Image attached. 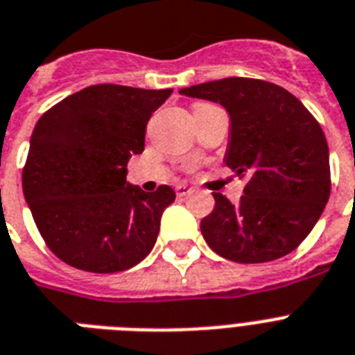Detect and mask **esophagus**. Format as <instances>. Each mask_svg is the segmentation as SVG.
<instances>
[{
    "instance_id": "esophagus-1",
    "label": "esophagus",
    "mask_w": 355,
    "mask_h": 355,
    "mask_svg": "<svg viewBox=\"0 0 355 355\" xmlns=\"http://www.w3.org/2000/svg\"><path fill=\"white\" fill-rule=\"evenodd\" d=\"M175 191H177L178 197H186V195H189V193L193 191V187L189 186H184V184H180V186L175 187Z\"/></svg>"
}]
</instances>
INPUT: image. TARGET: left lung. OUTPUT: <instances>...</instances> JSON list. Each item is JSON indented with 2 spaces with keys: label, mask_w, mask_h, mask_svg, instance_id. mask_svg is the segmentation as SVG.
<instances>
[{
  "label": "left lung",
  "mask_w": 355,
  "mask_h": 355,
  "mask_svg": "<svg viewBox=\"0 0 355 355\" xmlns=\"http://www.w3.org/2000/svg\"><path fill=\"white\" fill-rule=\"evenodd\" d=\"M178 93L226 109L224 162L237 177H248L237 204L213 193L215 207L200 220L209 248L244 264L293 252L330 197V155L321 125L286 89L253 78H224Z\"/></svg>",
  "instance_id": "8db88e82"
}]
</instances>
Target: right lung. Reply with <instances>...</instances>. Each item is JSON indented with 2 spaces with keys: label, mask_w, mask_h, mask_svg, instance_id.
Listing matches in <instances>:
<instances>
[{
  "label": "right lung",
  "mask_w": 355,
  "mask_h": 355,
  "mask_svg": "<svg viewBox=\"0 0 355 355\" xmlns=\"http://www.w3.org/2000/svg\"><path fill=\"white\" fill-rule=\"evenodd\" d=\"M171 89L91 85L40 120L23 169V195L43 241L78 270L114 273L148 257L169 186L146 193L128 182V162L144 151L146 125Z\"/></svg>",
  "instance_id": "obj_1"
}]
</instances>
